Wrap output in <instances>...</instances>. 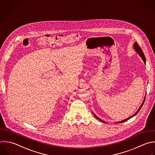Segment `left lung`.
Wrapping results in <instances>:
<instances>
[{"instance_id": "left-lung-1", "label": "left lung", "mask_w": 155, "mask_h": 155, "mask_svg": "<svg viewBox=\"0 0 155 155\" xmlns=\"http://www.w3.org/2000/svg\"><path fill=\"white\" fill-rule=\"evenodd\" d=\"M133 46H134V50L136 51V52L140 55V56L142 58V59H143V62H144V63L145 64V56H144V54H143V51H142V49L140 48V47H139V45H138V44L137 43V42H134V44H133ZM145 99H143V102H142V104H141V105H140V107H139V108L138 109V110L133 115V116H131V117H128V118H127V119H125V120H123L122 121H120V122H119L118 123H121V122H125L126 120H128V119H130V118H131V117H133V116H134L135 115H136L138 113H139V111H140V110L141 109V108H142V107L143 106V103H144V102H145ZM94 116L96 117H97L99 120H100L101 122H104L102 120H101L100 118H99V117H97L95 114H94Z\"/></svg>"}]
</instances>
